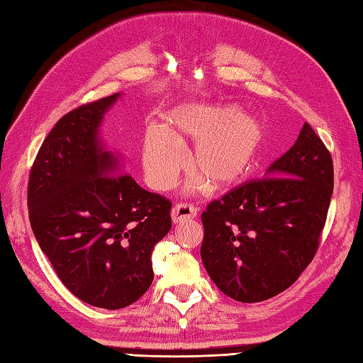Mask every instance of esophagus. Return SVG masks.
I'll list each match as a JSON object with an SVG mask.
<instances>
[{"instance_id": "1", "label": "esophagus", "mask_w": 363, "mask_h": 363, "mask_svg": "<svg viewBox=\"0 0 363 363\" xmlns=\"http://www.w3.org/2000/svg\"><path fill=\"white\" fill-rule=\"evenodd\" d=\"M196 213H198V209L194 204L179 203L172 209V220H173L174 225H177V223H184L187 220L195 218Z\"/></svg>"}]
</instances>
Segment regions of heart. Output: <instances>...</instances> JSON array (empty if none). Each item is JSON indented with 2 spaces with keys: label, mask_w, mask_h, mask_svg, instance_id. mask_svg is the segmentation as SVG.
Returning a JSON list of instances; mask_svg holds the SVG:
<instances>
[{
  "label": "heart",
  "mask_w": 363,
  "mask_h": 363,
  "mask_svg": "<svg viewBox=\"0 0 363 363\" xmlns=\"http://www.w3.org/2000/svg\"><path fill=\"white\" fill-rule=\"evenodd\" d=\"M265 128L256 115L233 104L194 103L176 109L167 128L146 129L142 146L143 174L154 190H168L186 167L181 146L194 143L189 189L229 191L248 177L264 143Z\"/></svg>",
  "instance_id": "1"
}]
</instances>
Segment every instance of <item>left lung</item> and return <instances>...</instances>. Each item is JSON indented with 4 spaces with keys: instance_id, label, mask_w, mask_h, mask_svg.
I'll return each instance as SVG.
<instances>
[{
    "instance_id": "8db88e82",
    "label": "left lung",
    "mask_w": 363,
    "mask_h": 363,
    "mask_svg": "<svg viewBox=\"0 0 363 363\" xmlns=\"http://www.w3.org/2000/svg\"><path fill=\"white\" fill-rule=\"evenodd\" d=\"M334 190L333 157L311 125L273 162L203 212L201 259L215 285L240 303L279 295L311 264Z\"/></svg>"
}]
</instances>
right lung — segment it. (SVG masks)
Segmentation results:
<instances>
[{"instance_id":"obj_1","label":"right lung","mask_w":363,"mask_h":363,"mask_svg":"<svg viewBox=\"0 0 363 363\" xmlns=\"http://www.w3.org/2000/svg\"><path fill=\"white\" fill-rule=\"evenodd\" d=\"M121 94L60 118L37 152L28 186L33 233L76 298L123 309L154 279L151 254L172 229V203L123 173L120 154L99 135Z\"/></svg>"}]
</instances>
